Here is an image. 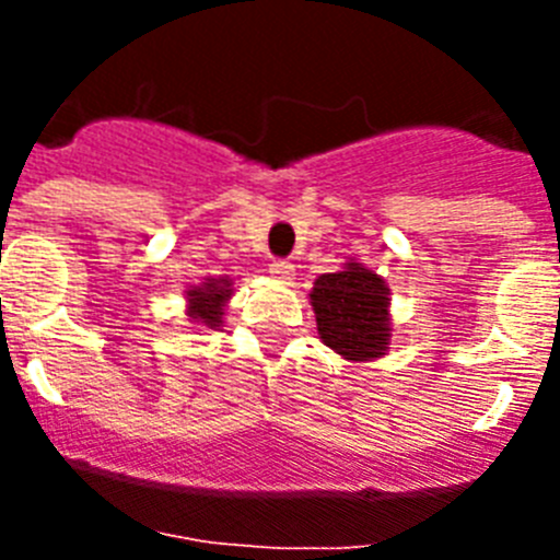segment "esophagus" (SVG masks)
Segmentation results:
<instances>
[{
    "label": "esophagus",
    "instance_id": "1",
    "mask_svg": "<svg viewBox=\"0 0 560 560\" xmlns=\"http://www.w3.org/2000/svg\"><path fill=\"white\" fill-rule=\"evenodd\" d=\"M269 271L275 277H280V280H291V277H294V264H291V260H283V257H277V260H271Z\"/></svg>",
    "mask_w": 560,
    "mask_h": 560
}]
</instances>
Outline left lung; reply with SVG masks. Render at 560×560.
Here are the masks:
<instances>
[{
    "mask_svg": "<svg viewBox=\"0 0 560 560\" xmlns=\"http://www.w3.org/2000/svg\"><path fill=\"white\" fill-rule=\"evenodd\" d=\"M387 285L359 264L323 275L311 291L316 328L345 359H375L387 350Z\"/></svg>",
    "mask_w": 560,
    "mask_h": 560,
    "instance_id": "8db88e82",
    "label": "left lung"
}]
</instances>
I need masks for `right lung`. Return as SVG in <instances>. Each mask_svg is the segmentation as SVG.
Wrapping results in <instances>:
<instances>
[{"mask_svg": "<svg viewBox=\"0 0 560 560\" xmlns=\"http://www.w3.org/2000/svg\"><path fill=\"white\" fill-rule=\"evenodd\" d=\"M232 294L226 280H210L205 289H192L190 294V316L196 323H205L207 328H215L221 323L224 300Z\"/></svg>", "mask_w": 560, "mask_h": 560, "instance_id": "obj_1", "label": "right lung"}]
</instances>
